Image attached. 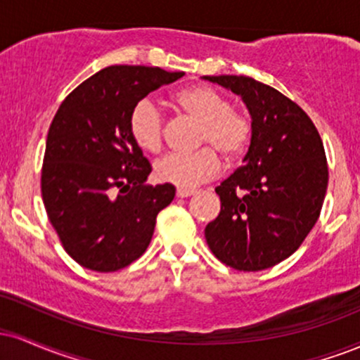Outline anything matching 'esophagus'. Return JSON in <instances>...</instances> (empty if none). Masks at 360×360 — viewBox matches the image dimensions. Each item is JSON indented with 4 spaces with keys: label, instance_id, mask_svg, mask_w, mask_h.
Masks as SVG:
<instances>
[{
    "label": "esophagus",
    "instance_id": "34e87169",
    "mask_svg": "<svg viewBox=\"0 0 360 360\" xmlns=\"http://www.w3.org/2000/svg\"><path fill=\"white\" fill-rule=\"evenodd\" d=\"M194 193H196L194 189H177L176 196L177 198H189V196H193Z\"/></svg>",
    "mask_w": 360,
    "mask_h": 360
}]
</instances>
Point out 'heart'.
<instances>
[{"label":"heart","mask_w":360,"mask_h":360,"mask_svg":"<svg viewBox=\"0 0 360 360\" xmlns=\"http://www.w3.org/2000/svg\"><path fill=\"white\" fill-rule=\"evenodd\" d=\"M174 105L183 113L201 123L200 146H208L191 154H167L154 164L159 183L191 189L213 179L221 169L220 157L235 160L245 154L252 140V120L232 108V103L208 86H188L174 94ZM128 134L140 150L157 154L164 142V117L152 101L142 100L128 115ZM214 150L217 151L214 152Z\"/></svg>","instance_id":"heart-1"}]
</instances>
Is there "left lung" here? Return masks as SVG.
I'll return each mask as SVG.
<instances>
[{
  "instance_id": "8db88e82",
  "label": "left lung",
  "mask_w": 360,
  "mask_h": 360,
  "mask_svg": "<svg viewBox=\"0 0 360 360\" xmlns=\"http://www.w3.org/2000/svg\"><path fill=\"white\" fill-rule=\"evenodd\" d=\"M238 94L252 118L243 164L214 188L220 214L208 247L237 271H262L295 254L320 217L328 167L323 142L303 110L247 76H203Z\"/></svg>"
}]
</instances>
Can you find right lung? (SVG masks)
I'll return each instance as SVG.
<instances>
[{
	"instance_id": "1",
	"label": "right lung",
	"mask_w": 360,
	"mask_h": 360,
	"mask_svg": "<svg viewBox=\"0 0 360 360\" xmlns=\"http://www.w3.org/2000/svg\"><path fill=\"white\" fill-rule=\"evenodd\" d=\"M184 72L147 65L101 69L62 101L45 146L42 198L62 247L82 267L123 269L146 252L172 184H146L152 167L128 134V115Z\"/></svg>"
}]
</instances>
